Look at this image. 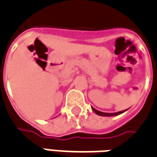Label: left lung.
Returning a JSON list of instances; mask_svg holds the SVG:
<instances>
[{"label":"left lung","instance_id":"8db88e82","mask_svg":"<svg viewBox=\"0 0 157 157\" xmlns=\"http://www.w3.org/2000/svg\"><path fill=\"white\" fill-rule=\"evenodd\" d=\"M93 110H94V112L96 113L97 115L98 116H101V117H115V116H118V115H120V114H122L123 112H125L126 110H121V111H118V112H115V113H105V112H101V111H99V110H97L96 109H94V108H92Z\"/></svg>","mask_w":157,"mask_h":157}]
</instances>
